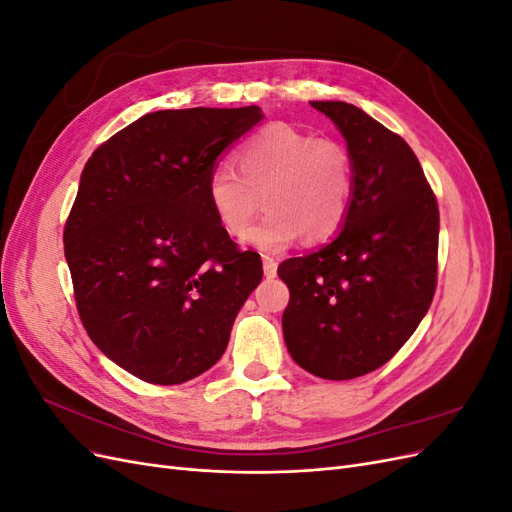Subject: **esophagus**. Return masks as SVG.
Returning a JSON list of instances; mask_svg holds the SVG:
<instances>
[{"instance_id":"esophagus-1","label":"esophagus","mask_w":512,"mask_h":512,"mask_svg":"<svg viewBox=\"0 0 512 512\" xmlns=\"http://www.w3.org/2000/svg\"><path fill=\"white\" fill-rule=\"evenodd\" d=\"M262 269H265L267 277H275L277 275V262L271 256H262Z\"/></svg>"}]
</instances>
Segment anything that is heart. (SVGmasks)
Returning a JSON list of instances; mask_svg holds the SVG:
<instances>
[{
	"label": "heart",
	"mask_w": 512,
	"mask_h": 512,
	"mask_svg": "<svg viewBox=\"0 0 512 512\" xmlns=\"http://www.w3.org/2000/svg\"><path fill=\"white\" fill-rule=\"evenodd\" d=\"M352 185L344 145L271 123L239 147L237 168L218 164L211 170L207 200L228 235L243 237L262 196L269 213L250 232V243L280 252L299 235L305 243L335 237L350 209Z\"/></svg>",
	"instance_id": "obj_1"
}]
</instances>
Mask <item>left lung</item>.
I'll return each mask as SVG.
<instances>
[{"instance_id": "left-lung-1", "label": "left lung", "mask_w": 512, "mask_h": 512, "mask_svg": "<svg viewBox=\"0 0 512 512\" xmlns=\"http://www.w3.org/2000/svg\"><path fill=\"white\" fill-rule=\"evenodd\" d=\"M342 132L354 185L342 232L288 258L282 316L297 365L324 380L369 374L404 346L438 282V200L410 145L348 102H312Z\"/></svg>"}]
</instances>
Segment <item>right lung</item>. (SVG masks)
<instances>
[{
  "label": "right lung",
  "instance_id": "right-lung-1",
  "mask_svg": "<svg viewBox=\"0 0 512 512\" xmlns=\"http://www.w3.org/2000/svg\"><path fill=\"white\" fill-rule=\"evenodd\" d=\"M258 106L143 115L87 160L64 228L76 309L108 359L181 384L224 354L262 260L215 220L207 179Z\"/></svg>",
  "mask_w": 512,
  "mask_h": 512
}]
</instances>
